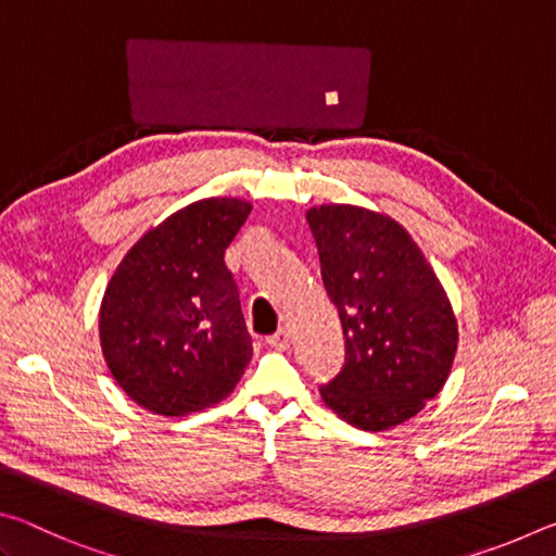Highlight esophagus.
<instances>
[{"label": "esophagus", "instance_id": "34e87169", "mask_svg": "<svg viewBox=\"0 0 556 556\" xmlns=\"http://www.w3.org/2000/svg\"><path fill=\"white\" fill-rule=\"evenodd\" d=\"M267 345L277 348V351H287V348H289V331H285V328H281V331H277L275 336H269L267 338Z\"/></svg>", "mask_w": 556, "mask_h": 556}]
</instances>
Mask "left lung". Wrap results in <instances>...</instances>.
I'll return each mask as SVG.
<instances>
[{"instance_id": "left-lung-1", "label": "left lung", "mask_w": 556, "mask_h": 556, "mask_svg": "<svg viewBox=\"0 0 556 556\" xmlns=\"http://www.w3.org/2000/svg\"><path fill=\"white\" fill-rule=\"evenodd\" d=\"M338 308L345 363L321 397L348 425L384 431L444 388L456 355L454 308L412 235L390 215L328 203L306 213Z\"/></svg>"}]
</instances>
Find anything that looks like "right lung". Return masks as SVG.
Here are the masks:
<instances>
[{"mask_svg":"<svg viewBox=\"0 0 556 556\" xmlns=\"http://www.w3.org/2000/svg\"><path fill=\"white\" fill-rule=\"evenodd\" d=\"M240 199H203L147 230L100 304L105 363L131 402L186 417L228 397L252 357L225 250L248 220Z\"/></svg>","mask_w":556,"mask_h":556,"instance_id":"right-lung-1","label":"right lung"}]
</instances>
